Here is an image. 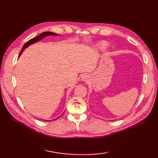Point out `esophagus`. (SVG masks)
Masks as SVG:
<instances>
[{"instance_id": "1", "label": "esophagus", "mask_w": 158, "mask_h": 158, "mask_svg": "<svg viewBox=\"0 0 158 158\" xmlns=\"http://www.w3.org/2000/svg\"><path fill=\"white\" fill-rule=\"evenodd\" d=\"M82 79H83V81H85V80L87 79V77H86V76H83V77H82Z\"/></svg>"}]
</instances>
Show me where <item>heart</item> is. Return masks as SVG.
I'll return each instance as SVG.
<instances>
[{
	"label": "heart",
	"instance_id": "heart-1",
	"mask_svg": "<svg viewBox=\"0 0 158 158\" xmlns=\"http://www.w3.org/2000/svg\"><path fill=\"white\" fill-rule=\"evenodd\" d=\"M106 46H107V44H106V43H101V44L100 45V48H101V49L106 48Z\"/></svg>",
	"mask_w": 158,
	"mask_h": 158
}]
</instances>
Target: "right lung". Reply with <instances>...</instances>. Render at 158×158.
<instances>
[{
	"mask_svg": "<svg viewBox=\"0 0 158 158\" xmlns=\"http://www.w3.org/2000/svg\"><path fill=\"white\" fill-rule=\"evenodd\" d=\"M48 35H58V34H56V33L51 32H44L41 33V34L40 35H39L38 36H36V37H35V38H33V39H30L29 41L26 42V43H25V44H24V45L23 46V48H22L21 51H20V52H19V56L20 55H21V53L23 52V50H24L26 48H27V47H28L30 45L33 44V43L37 42L38 41H39V40L42 39L43 38H44L45 36H48ZM58 118H57V119H58ZM43 121H45V120H43Z\"/></svg>",
	"mask_w": 158,
	"mask_h": 158,
	"instance_id": "right-lung-1",
	"label": "right lung"
}]
</instances>
